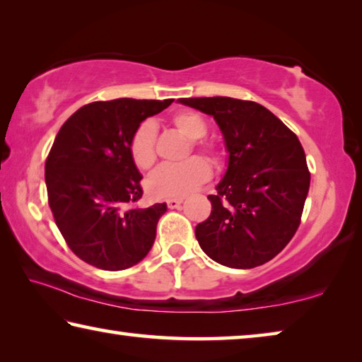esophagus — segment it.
Instances as JSON below:
<instances>
[{"label": "esophagus", "mask_w": 362, "mask_h": 362, "mask_svg": "<svg viewBox=\"0 0 362 362\" xmlns=\"http://www.w3.org/2000/svg\"><path fill=\"white\" fill-rule=\"evenodd\" d=\"M182 203H183L182 198H170V199H168V207L169 209H179Z\"/></svg>", "instance_id": "1"}]
</instances>
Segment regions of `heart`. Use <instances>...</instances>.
I'll list each match as a JSON object with an SVG mask.
<instances>
[{"label": "heart", "instance_id": "b5f03b06", "mask_svg": "<svg viewBox=\"0 0 362 362\" xmlns=\"http://www.w3.org/2000/svg\"><path fill=\"white\" fill-rule=\"evenodd\" d=\"M173 124L182 136H185L192 142L194 150L203 153L209 159H216L217 153L212 145L199 142L207 134L206 121L198 113L180 112L174 115ZM155 139L156 129L153 122H144L140 124L131 139L129 151L132 161L142 170L150 169L156 161L155 153ZM211 177V168L204 159L189 158L180 164H166L156 169L150 175L148 192L155 198H183V196L194 192Z\"/></svg>", "mask_w": 362, "mask_h": 362}]
</instances>
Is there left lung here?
<instances>
[{"instance_id":"left-lung-1","label":"left lung","mask_w":362,"mask_h":362,"mask_svg":"<svg viewBox=\"0 0 362 362\" xmlns=\"http://www.w3.org/2000/svg\"><path fill=\"white\" fill-rule=\"evenodd\" d=\"M214 116L228 166L209 194L212 212L196 240L220 265L249 269L276 257L300 225L310 173L298 139L268 108L231 97L179 99Z\"/></svg>"}]
</instances>
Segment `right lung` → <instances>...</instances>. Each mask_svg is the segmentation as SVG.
Listing matches in <instances>:
<instances>
[{
  "label": "right lung",
  "mask_w": 362,
  "mask_h": 362,
  "mask_svg": "<svg viewBox=\"0 0 362 362\" xmlns=\"http://www.w3.org/2000/svg\"><path fill=\"white\" fill-rule=\"evenodd\" d=\"M173 102H93L60 127L45 168L49 207L69 247L89 265L118 272L150 252L168 206L132 207L144 192L129 145L140 122Z\"/></svg>",
  "instance_id": "obj_1"
}]
</instances>
